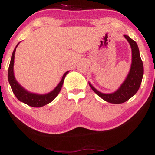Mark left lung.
<instances>
[{
    "label": "left lung",
    "mask_w": 155,
    "mask_h": 155,
    "mask_svg": "<svg viewBox=\"0 0 155 155\" xmlns=\"http://www.w3.org/2000/svg\"><path fill=\"white\" fill-rule=\"evenodd\" d=\"M124 36L129 42L132 49V63L128 75L120 87L113 93L106 94L99 92L91 84L89 83L92 90L99 97L111 104H122L131 98L138 92L143 75V62L140 58L139 49L136 42L130 38L128 35H124Z\"/></svg>",
    "instance_id": "obj_1"
}]
</instances>
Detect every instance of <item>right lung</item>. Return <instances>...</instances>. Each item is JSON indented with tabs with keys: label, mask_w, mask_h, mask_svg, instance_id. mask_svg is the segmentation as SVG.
I'll list each match as a JSON object with an SVG mask.
<instances>
[{
	"label": "right lung",
	"mask_w": 155,
	"mask_h": 155,
	"mask_svg": "<svg viewBox=\"0 0 155 155\" xmlns=\"http://www.w3.org/2000/svg\"><path fill=\"white\" fill-rule=\"evenodd\" d=\"M19 44V43H18ZM17 44L16 46L15 49H14L13 53H12V58H11V61L9 64V67H8V82H9L11 87H12V91L15 94L17 98L21 102L24 103L28 106H32V107H41V106H45L49 103H51L55 97L58 96V94L61 90L62 86L65 79V76L68 73V71L65 72L63 76L61 81L58 84V86L55 87L52 91L49 92L47 94H44V95H38V94L32 93L27 91L25 89H24L17 82L16 80L15 75H14V63H15V54L16 51V48L18 46Z\"/></svg>",
	"instance_id": "right-lung-1"
}]
</instances>
